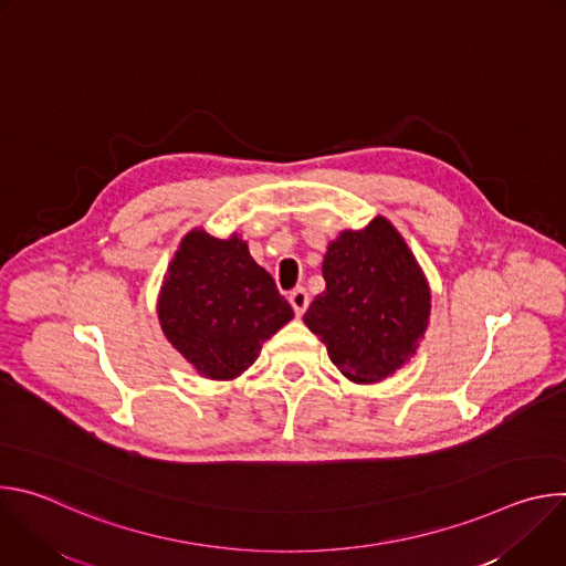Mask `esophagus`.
Listing matches in <instances>:
<instances>
[{
  "instance_id": "1",
  "label": "esophagus",
  "mask_w": 566,
  "mask_h": 566,
  "mask_svg": "<svg viewBox=\"0 0 566 566\" xmlns=\"http://www.w3.org/2000/svg\"><path fill=\"white\" fill-rule=\"evenodd\" d=\"M289 302H291L295 315H302L306 311V306H308V293L302 286H297V289H293L289 293Z\"/></svg>"
}]
</instances>
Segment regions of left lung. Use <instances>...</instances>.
Returning a JSON list of instances; mask_svg holds the SVG:
<instances>
[{
    "label": "left lung",
    "instance_id": "obj_1",
    "mask_svg": "<svg viewBox=\"0 0 566 566\" xmlns=\"http://www.w3.org/2000/svg\"><path fill=\"white\" fill-rule=\"evenodd\" d=\"M322 275L327 286L306 308L304 325L349 380H382L417 352L428 327L430 289L387 219L340 232Z\"/></svg>",
    "mask_w": 566,
    "mask_h": 566
}]
</instances>
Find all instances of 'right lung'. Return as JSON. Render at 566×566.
<instances>
[{
    "label": "right lung",
    "instance_id": "right-lung-1",
    "mask_svg": "<svg viewBox=\"0 0 566 566\" xmlns=\"http://www.w3.org/2000/svg\"><path fill=\"white\" fill-rule=\"evenodd\" d=\"M293 317L273 277L237 234L192 230L158 295L166 338L206 378L228 380L249 369L262 345Z\"/></svg>",
    "mask_w": 566,
    "mask_h": 566
}]
</instances>
